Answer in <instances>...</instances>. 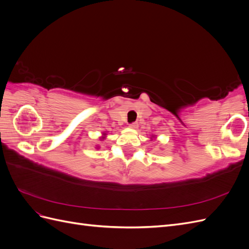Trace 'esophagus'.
<instances>
[{
	"label": "esophagus",
	"instance_id": "1",
	"mask_svg": "<svg viewBox=\"0 0 249 249\" xmlns=\"http://www.w3.org/2000/svg\"><path fill=\"white\" fill-rule=\"evenodd\" d=\"M129 126H130V127H132V129H137V127H138V123H137V122L131 123V124H129Z\"/></svg>",
	"mask_w": 249,
	"mask_h": 249
}]
</instances>
